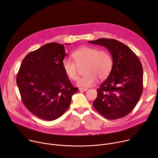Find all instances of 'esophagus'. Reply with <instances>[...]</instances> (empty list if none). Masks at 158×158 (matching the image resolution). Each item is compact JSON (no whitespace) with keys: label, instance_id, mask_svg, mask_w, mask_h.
Here are the masks:
<instances>
[{"label":"esophagus","instance_id":"34e87169","mask_svg":"<svg viewBox=\"0 0 158 158\" xmlns=\"http://www.w3.org/2000/svg\"><path fill=\"white\" fill-rule=\"evenodd\" d=\"M80 91H86L88 90V88H79Z\"/></svg>","mask_w":158,"mask_h":158}]
</instances>
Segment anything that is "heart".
<instances>
[{"label": "heart", "instance_id": "b5f03b06", "mask_svg": "<svg viewBox=\"0 0 158 158\" xmlns=\"http://www.w3.org/2000/svg\"><path fill=\"white\" fill-rule=\"evenodd\" d=\"M74 61L69 58H64L62 62L65 75L71 80L78 78L77 65L85 64L84 76L79 78L77 84L79 86L88 88L97 82L98 79L103 80L110 74L113 66V60L110 53L106 51L94 47L83 46L72 53Z\"/></svg>", "mask_w": 158, "mask_h": 158}]
</instances>
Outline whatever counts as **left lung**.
Segmentation results:
<instances>
[{"mask_svg":"<svg viewBox=\"0 0 158 158\" xmlns=\"http://www.w3.org/2000/svg\"><path fill=\"white\" fill-rule=\"evenodd\" d=\"M88 42L106 47L113 60L110 74L97 89L93 106L107 119L124 117L135 108L142 93V64L135 53L119 41L99 38Z\"/></svg>","mask_w":158,"mask_h":158,"instance_id":"8db88e82","label":"left lung"}]
</instances>
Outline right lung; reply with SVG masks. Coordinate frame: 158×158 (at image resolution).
I'll use <instances>...</instances> for the list:
<instances>
[{"instance_id":"obj_1","label":"right lung","mask_w":158,"mask_h":158,"mask_svg":"<svg viewBox=\"0 0 158 158\" xmlns=\"http://www.w3.org/2000/svg\"><path fill=\"white\" fill-rule=\"evenodd\" d=\"M66 55L64 45L50 43L28 53L20 66L16 82L23 103L43 120L52 121L61 117L78 91L63 70Z\"/></svg>"}]
</instances>
